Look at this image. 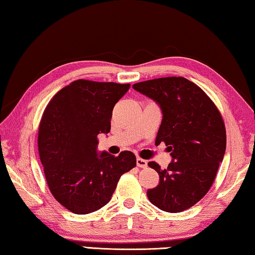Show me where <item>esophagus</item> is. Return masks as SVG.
<instances>
[{
	"mask_svg": "<svg viewBox=\"0 0 255 255\" xmlns=\"http://www.w3.org/2000/svg\"><path fill=\"white\" fill-rule=\"evenodd\" d=\"M136 165L139 168H146L147 167V161L143 160L141 157H136Z\"/></svg>",
	"mask_w": 255,
	"mask_h": 255,
	"instance_id": "1",
	"label": "esophagus"
}]
</instances>
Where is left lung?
<instances>
[{
  "label": "left lung",
  "instance_id": "1",
  "mask_svg": "<svg viewBox=\"0 0 255 255\" xmlns=\"http://www.w3.org/2000/svg\"><path fill=\"white\" fill-rule=\"evenodd\" d=\"M160 106L162 122L155 145L163 141L172 160L160 183L147 191L149 201L168 213H179L200 201L215 180L227 146L222 116L208 95L183 77H167L132 85Z\"/></svg>",
  "mask_w": 255,
  "mask_h": 255
}]
</instances>
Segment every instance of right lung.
Returning a JSON list of instances; mask_svg holds the SVG:
<instances>
[{
  "mask_svg": "<svg viewBox=\"0 0 255 255\" xmlns=\"http://www.w3.org/2000/svg\"><path fill=\"white\" fill-rule=\"evenodd\" d=\"M130 84L79 79L62 88L40 122L39 155L54 198L84 215L108 204L123 173L135 167L134 154L98 152V134L110 132L113 109Z\"/></svg>",
  "mask_w": 255,
  "mask_h": 255,
  "instance_id": "1",
  "label": "right lung"
}]
</instances>
